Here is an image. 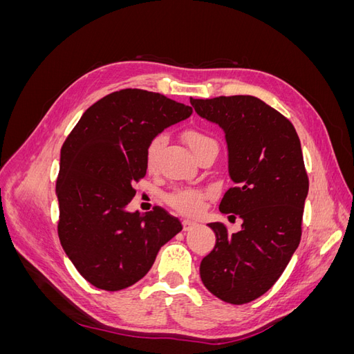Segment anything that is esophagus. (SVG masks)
I'll return each mask as SVG.
<instances>
[{
    "instance_id": "esophagus-1",
    "label": "esophagus",
    "mask_w": 354,
    "mask_h": 354,
    "mask_svg": "<svg viewBox=\"0 0 354 354\" xmlns=\"http://www.w3.org/2000/svg\"><path fill=\"white\" fill-rule=\"evenodd\" d=\"M199 224L196 223V221H192V220H185L183 221V227H185V232H190V230H194L195 227H198Z\"/></svg>"
}]
</instances>
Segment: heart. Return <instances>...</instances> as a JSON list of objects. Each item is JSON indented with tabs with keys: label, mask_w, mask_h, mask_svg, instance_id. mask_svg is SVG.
Listing matches in <instances>:
<instances>
[{
	"label": "heart",
	"mask_w": 354,
	"mask_h": 354,
	"mask_svg": "<svg viewBox=\"0 0 354 354\" xmlns=\"http://www.w3.org/2000/svg\"><path fill=\"white\" fill-rule=\"evenodd\" d=\"M183 137L192 153L198 152L203 146L216 143V140H214L209 134L201 130H187L183 134ZM164 146H165V136H156L151 142H149L145 152V162L149 171H153L156 168L160 151H162ZM208 195H209L208 192L203 189L180 187V189H176L173 194L168 195V203L181 214H186V216H195V214L202 211Z\"/></svg>",
	"instance_id": "1"
}]
</instances>
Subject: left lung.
<instances>
[{
  "label": "left lung",
  "instance_id": "8db88e82",
  "mask_svg": "<svg viewBox=\"0 0 354 354\" xmlns=\"http://www.w3.org/2000/svg\"><path fill=\"white\" fill-rule=\"evenodd\" d=\"M190 104L224 131L234 186L220 211L242 220L232 234L221 223L208 224L216 246L201 261V279L223 301L250 303L279 279L301 239L308 194L301 143L294 125L254 95L190 99Z\"/></svg>",
  "mask_w": 354,
  "mask_h": 354
}]
</instances>
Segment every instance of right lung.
I'll use <instances>...</instances> for the list:
<instances>
[{
  "instance_id": "add662e5",
  "label": "right lung",
  "mask_w": 354,
  "mask_h": 354,
  "mask_svg": "<svg viewBox=\"0 0 354 354\" xmlns=\"http://www.w3.org/2000/svg\"><path fill=\"white\" fill-rule=\"evenodd\" d=\"M159 93L125 88L84 112L60 151L59 239L85 281L121 291L151 270L160 246L183 226L164 208L130 212L133 185L146 176L149 142L192 115Z\"/></svg>"
}]
</instances>
